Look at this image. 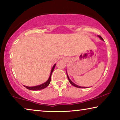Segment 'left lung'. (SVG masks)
<instances>
[{
  "label": "left lung",
  "instance_id": "obj_1",
  "mask_svg": "<svg viewBox=\"0 0 120 120\" xmlns=\"http://www.w3.org/2000/svg\"><path fill=\"white\" fill-rule=\"evenodd\" d=\"M98 37H99V38L101 39V40H103V39L102 38V37H101V36H98ZM66 74H67V76H68V81H69V82H70V83L72 84V85H73V86H74V87H76V88H87L88 87H81V86H78V85H76V84H75V83H74L73 82H72L71 80H70V78L68 77V73H67V71H66Z\"/></svg>",
  "mask_w": 120,
  "mask_h": 120
}]
</instances>
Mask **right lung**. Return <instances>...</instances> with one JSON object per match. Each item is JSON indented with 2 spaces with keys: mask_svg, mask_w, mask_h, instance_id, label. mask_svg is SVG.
<instances>
[{
  "mask_svg": "<svg viewBox=\"0 0 120 120\" xmlns=\"http://www.w3.org/2000/svg\"><path fill=\"white\" fill-rule=\"evenodd\" d=\"M55 66H56V64H55L54 65V66H53L52 70H51V72H50L49 77L48 79L47 80V81L46 82H45V83H42L41 84H40V85H38V86H33V87H28V86L23 85L24 86V87H25L27 89L31 90H34V91H37V90H41V89H44V88H46L50 83V80H51V76H52V73L53 71H54V68H55Z\"/></svg>",
  "mask_w": 120,
  "mask_h": 120,
  "instance_id": "right-lung-1",
  "label": "right lung"
}]
</instances>
